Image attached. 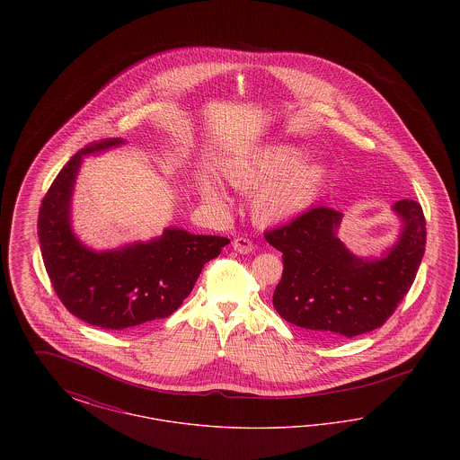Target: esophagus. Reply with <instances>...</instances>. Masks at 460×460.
I'll return each mask as SVG.
<instances>
[{
  "mask_svg": "<svg viewBox=\"0 0 460 460\" xmlns=\"http://www.w3.org/2000/svg\"><path fill=\"white\" fill-rule=\"evenodd\" d=\"M233 248L238 252V253H250V252H253V241L248 240V238H244V236H240V238H236V240L233 241Z\"/></svg>",
  "mask_w": 460,
  "mask_h": 460,
  "instance_id": "obj_1",
  "label": "esophagus"
}]
</instances>
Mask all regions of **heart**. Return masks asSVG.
<instances>
[{"label": "heart", "mask_w": 460, "mask_h": 460, "mask_svg": "<svg viewBox=\"0 0 460 460\" xmlns=\"http://www.w3.org/2000/svg\"><path fill=\"white\" fill-rule=\"evenodd\" d=\"M304 160L305 154L300 148L274 143L229 162L224 174L240 190L261 188L252 203L253 216L262 224H274L304 214L326 184L328 169L319 162ZM201 191L210 199H220L214 179L205 177Z\"/></svg>", "instance_id": "b5f03b06"}]
</instances>
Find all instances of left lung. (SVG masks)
Returning a JSON list of instances; mask_svg holds the SVG:
<instances>
[{
  "instance_id": "left-lung-1",
  "label": "left lung",
  "mask_w": 460,
  "mask_h": 460,
  "mask_svg": "<svg viewBox=\"0 0 460 460\" xmlns=\"http://www.w3.org/2000/svg\"><path fill=\"white\" fill-rule=\"evenodd\" d=\"M400 240L379 261H362L336 238L341 212L314 207L285 226L265 231L283 252V278L272 304L295 326L319 338H353L381 328L416 279L426 250V219L416 199H400Z\"/></svg>"
}]
</instances>
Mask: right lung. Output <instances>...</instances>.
<instances>
[{"instance_id":"add662e5","label":"right lung","mask_w":460,"mask_h":460,"mask_svg":"<svg viewBox=\"0 0 460 460\" xmlns=\"http://www.w3.org/2000/svg\"><path fill=\"white\" fill-rule=\"evenodd\" d=\"M120 143L103 139L74 155L46 191L38 217L44 267L57 296L72 315L113 331L174 314L191 293L203 265L219 257L229 243L222 236L165 229L158 240L96 253L75 240L68 207L83 155Z\"/></svg>"}]
</instances>
